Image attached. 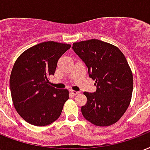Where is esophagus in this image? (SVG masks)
Returning <instances> with one entry per match:
<instances>
[{
    "label": "esophagus",
    "mask_w": 150,
    "mask_h": 150,
    "mask_svg": "<svg viewBox=\"0 0 150 150\" xmlns=\"http://www.w3.org/2000/svg\"><path fill=\"white\" fill-rule=\"evenodd\" d=\"M71 93L72 95L75 96V95H77V94H79V92H78V91H75V90H71Z\"/></svg>",
    "instance_id": "esophagus-1"
}]
</instances>
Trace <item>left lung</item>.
Returning <instances> with one entry per match:
<instances>
[{
	"instance_id": "1",
	"label": "left lung",
	"mask_w": 150,
	"mask_h": 150,
	"mask_svg": "<svg viewBox=\"0 0 150 150\" xmlns=\"http://www.w3.org/2000/svg\"><path fill=\"white\" fill-rule=\"evenodd\" d=\"M73 50L95 80V93L84 92L87 102L82 106L84 118L99 127L116 123L131 103L133 75L125 56L118 48L98 39L73 43Z\"/></svg>"
}]
</instances>
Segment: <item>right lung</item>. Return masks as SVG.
<instances>
[{"mask_svg":"<svg viewBox=\"0 0 150 150\" xmlns=\"http://www.w3.org/2000/svg\"><path fill=\"white\" fill-rule=\"evenodd\" d=\"M71 45L50 41L34 45L16 60L10 75L12 102L19 116L38 127L47 126L59 118L69 98L66 89L50 85L57 61Z\"/></svg>","mask_w":150,"mask_h":150,"instance_id":"1","label":"right lung"}]
</instances>
